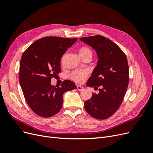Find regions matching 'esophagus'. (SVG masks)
Returning a JSON list of instances; mask_svg holds the SVG:
<instances>
[{"label":"esophagus","instance_id":"34e87169","mask_svg":"<svg viewBox=\"0 0 153 153\" xmlns=\"http://www.w3.org/2000/svg\"><path fill=\"white\" fill-rule=\"evenodd\" d=\"M76 88H77V90L79 91L84 90V87H83L82 86H80V85H77Z\"/></svg>","mask_w":153,"mask_h":153}]
</instances>
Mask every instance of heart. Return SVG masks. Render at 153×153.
<instances>
[{"label":"heart","mask_w":153,"mask_h":153,"mask_svg":"<svg viewBox=\"0 0 153 153\" xmlns=\"http://www.w3.org/2000/svg\"><path fill=\"white\" fill-rule=\"evenodd\" d=\"M78 53L82 59L85 58L91 59L92 52L91 50L88 47H82L78 50ZM89 76V72L86 70H75L69 75V78L78 84H82Z\"/></svg>","instance_id":"1"}]
</instances>
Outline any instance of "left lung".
I'll return each mask as SVG.
<instances>
[{
	"instance_id": "left-lung-1",
	"label": "left lung",
	"mask_w": 153,
	"mask_h": 153,
	"mask_svg": "<svg viewBox=\"0 0 153 153\" xmlns=\"http://www.w3.org/2000/svg\"><path fill=\"white\" fill-rule=\"evenodd\" d=\"M98 54L97 66L87 83L100 91L92 93L84 103L87 112L98 119H106L116 112L126 94L129 82V68L126 55L110 39L101 35L82 38Z\"/></svg>"
}]
</instances>
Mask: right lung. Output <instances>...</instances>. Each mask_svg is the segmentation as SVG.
Wrapping results in <instances>:
<instances>
[{"mask_svg": "<svg viewBox=\"0 0 153 153\" xmlns=\"http://www.w3.org/2000/svg\"><path fill=\"white\" fill-rule=\"evenodd\" d=\"M77 38L47 36L36 41L23 53L20 66V84L27 104L40 117H50L61 110L64 92L76 89L66 80L60 85L51 79L61 73V59Z\"/></svg>", "mask_w": 153, "mask_h": 153, "instance_id": "add662e5", "label": "right lung"}]
</instances>
